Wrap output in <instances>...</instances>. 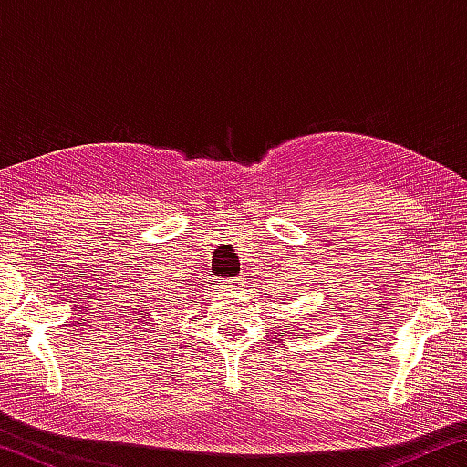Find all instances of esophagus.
Returning <instances> with one entry per match:
<instances>
[{
  "label": "esophagus",
  "mask_w": 467,
  "mask_h": 467,
  "mask_svg": "<svg viewBox=\"0 0 467 467\" xmlns=\"http://www.w3.org/2000/svg\"><path fill=\"white\" fill-rule=\"evenodd\" d=\"M236 286H241V280H224V288H236Z\"/></svg>",
  "instance_id": "esophagus-1"
}]
</instances>
